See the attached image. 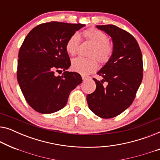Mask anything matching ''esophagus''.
Here are the masks:
<instances>
[{
    "label": "esophagus",
    "mask_w": 160,
    "mask_h": 160,
    "mask_svg": "<svg viewBox=\"0 0 160 160\" xmlns=\"http://www.w3.org/2000/svg\"><path fill=\"white\" fill-rule=\"evenodd\" d=\"M82 79L84 80V81L87 80V78H89L88 76H84V75H82Z\"/></svg>",
    "instance_id": "34e87169"
}]
</instances>
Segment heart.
<instances>
[{"label":"heart","mask_w":160,"mask_h":160,"mask_svg":"<svg viewBox=\"0 0 160 160\" xmlns=\"http://www.w3.org/2000/svg\"><path fill=\"white\" fill-rule=\"evenodd\" d=\"M82 36L86 40L94 45L89 56L97 58L101 64H106L110 60L113 54V46L108 42V37L101 30L91 28L82 32ZM79 47V37L73 34L70 37L65 44L68 54L74 56L77 54ZM78 58L72 61L73 71L82 75H88L98 68V64L95 58Z\"/></svg>","instance_id":"b5f03b06"}]
</instances>
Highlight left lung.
Segmentation results:
<instances>
[{
	"instance_id": "1",
	"label": "left lung",
	"mask_w": 160,
	"mask_h": 160,
	"mask_svg": "<svg viewBox=\"0 0 160 160\" xmlns=\"http://www.w3.org/2000/svg\"><path fill=\"white\" fill-rule=\"evenodd\" d=\"M111 37L113 54L98 72L103 79L95 82L94 92L87 95L89 108L98 117H117L132 104L143 79V58L136 39L113 25H97ZM108 84L103 86V82Z\"/></svg>"
}]
</instances>
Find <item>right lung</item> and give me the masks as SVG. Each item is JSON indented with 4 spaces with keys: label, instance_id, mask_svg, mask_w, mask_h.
Instances as JSON below:
<instances>
[{
    "label": "right lung",
    "instance_id": "obj_1",
    "mask_svg": "<svg viewBox=\"0 0 160 160\" xmlns=\"http://www.w3.org/2000/svg\"><path fill=\"white\" fill-rule=\"evenodd\" d=\"M83 24L50 22L30 30L18 54L17 81L29 106L37 112L52 113L66 105L71 92L82 82L76 72L66 71L71 66L65 49L72 35ZM63 71L60 77L56 72Z\"/></svg>",
    "mask_w": 160,
    "mask_h": 160
}]
</instances>
